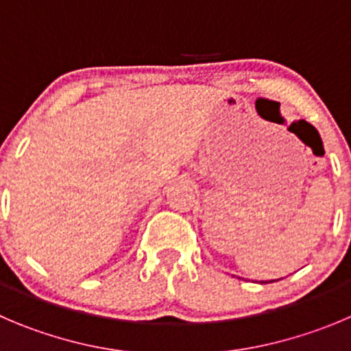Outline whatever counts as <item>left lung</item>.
Wrapping results in <instances>:
<instances>
[{
	"mask_svg": "<svg viewBox=\"0 0 351 351\" xmlns=\"http://www.w3.org/2000/svg\"><path fill=\"white\" fill-rule=\"evenodd\" d=\"M277 280H280V279H277ZM267 282H268V280H267ZM267 282H263V284H267ZM270 282H275V280H270Z\"/></svg>",
	"mask_w": 351,
	"mask_h": 351,
	"instance_id": "obj_1",
	"label": "left lung"
}]
</instances>
